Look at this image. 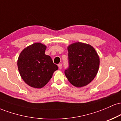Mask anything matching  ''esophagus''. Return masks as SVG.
<instances>
[{"instance_id": "1", "label": "esophagus", "mask_w": 121, "mask_h": 121, "mask_svg": "<svg viewBox=\"0 0 121 121\" xmlns=\"http://www.w3.org/2000/svg\"><path fill=\"white\" fill-rule=\"evenodd\" d=\"M58 66H59V68L60 69H61L62 68V64H59V65H58Z\"/></svg>"}]
</instances>
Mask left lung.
<instances>
[{
	"instance_id": "8db88e82",
	"label": "left lung",
	"mask_w": 121,
	"mask_h": 121,
	"mask_svg": "<svg viewBox=\"0 0 121 121\" xmlns=\"http://www.w3.org/2000/svg\"><path fill=\"white\" fill-rule=\"evenodd\" d=\"M69 67L65 74L71 84L77 87L89 84L98 73L99 57L89 44L77 42L68 47Z\"/></svg>"
}]
</instances>
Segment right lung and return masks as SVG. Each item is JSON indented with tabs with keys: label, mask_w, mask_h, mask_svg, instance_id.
I'll return each instance as SVG.
<instances>
[{
	"label": "right lung",
	"mask_w": 121,
	"mask_h": 121,
	"mask_svg": "<svg viewBox=\"0 0 121 121\" xmlns=\"http://www.w3.org/2000/svg\"><path fill=\"white\" fill-rule=\"evenodd\" d=\"M47 47L36 43L24 48L17 60V67L22 79L34 88L44 87L52 78L57 65L45 54Z\"/></svg>",
	"instance_id": "right-lung-1"
}]
</instances>
